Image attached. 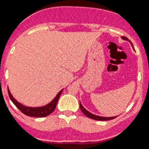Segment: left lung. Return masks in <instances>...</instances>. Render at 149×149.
I'll return each instance as SVG.
<instances>
[{"mask_svg": "<svg viewBox=\"0 0 149 149\" xmlns=\"http://www.w3.org/2000/svg\"><path fill=\"white\" fill-rule=\"evenodd\" d=\"M121 38H123V40H126V41H128L132 45V42L130 41V40L128 39V38H127V37H124V36H121ZM79 105H80V109L81 111H82V113H84L86 116H87L88 117H89V118H91V119H93V120H112V119H114L115 117H100V116H98V115H95L93 114V113H90L89 111H88L82 105V104L79 102Z\"/></svg>", "mask_w": 149, "mask_h": 149, "instance_id": "8db88e82", "label": "left lung"}]
</instances>
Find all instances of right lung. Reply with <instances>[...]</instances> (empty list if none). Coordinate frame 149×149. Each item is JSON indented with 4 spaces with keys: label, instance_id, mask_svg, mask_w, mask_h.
I'll use <instances>...</instances> for the list:
<instances>
[{
    "label": "right lung",
    "instance_id": "obj_1",
    "mask_svg": "<svg viewBox=\"0 0 149 149\" xmlns=\"http://www.w3.org/2000/svg\"><path fill=\"white\" fill-rule=\"evenodd\" d=\"M7 91H8L9 97H10V100L13 102V103L15 105L17 106V108H18V109L22 113L27 115V116H29V117H44L47 116V115L51 114V113H52L54 110H55L57 101H58L61 93H62V92H63V89L61 90V91L57 93V95L55 96V98H54V99L52 100L50 103H48L47 104H46V105L45 106H42V107H26V106L22 105V104L17 102V100L13 98V95H11L10 92V90H9L8 88H7Z\"/></svg>",
    "mask_w": 149,
    "mask_h": 149
}]
</instances>
